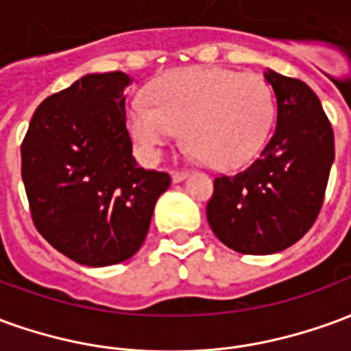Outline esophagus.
I'll return each mask as SVG.
<instances>
[{"instance_id": "34e87169", "label": "esophagus", "mask_w": 351, "mask_h": 351, "mask_svg": "<svg viewBox=\"0 0 351 351\" xmlns=\"http://www.w3.org/2000/svg\"><path fill=\"white\" fill-rule=\"evenodd\" d=\"M186 176H188V171H173V173H171L173 182H182Z\"/></svg>"}]
</instances>
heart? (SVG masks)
Returning a JSON list of instances; mask_svg holds the SVG:
<instances>
[{"label":"heart","mask_w":351,"mask_h":351,"mask_svg":"<svg viewBox=\"0 0 351 351\" xmlns=\"http://www.w3.org/2000/svg\"><path fill=\"white\" fill-rule=\"evenodd\" d=\"M133 101L125 123L141 158L158 161L184 128L193 152L218 169L248 165L263 150L274 122V99L258 73L193 67L169 73Z\"/></svg>","instance_id":"heart-1"}]
</instances>
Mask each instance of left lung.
Here are the masks:
<instances>
[{
    "label": "left lung",
    "instance_id": "8db88e82",
    "mask_svg": "<svg viewBox=\"0 0 351 351\" xmlns=\"http://www.w3.org/2000/svg\"><path fill=\"white\" fill-rule=\"evenodd\" d=\"M276 97V130L258 160L218 176L206 220L228 248L250 256L286 250L308 231L324 205L335 135L308 84L263 73Z\"/></svg>",
    "mask_w": 351,
    "mask_h": 351
}]
</instances>
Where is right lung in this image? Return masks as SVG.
Returning <instances> with one entry per match:
<instances>
[{
    "label": "right lung",
    "instance_id": "right-lung-1",
    "mask_svg": "<svg viewBox=\"0 0 351 351\" xmlns=\"http://www.w3.org/2000/svg\"><path fill=\"white\" fill-rule=\"evenodd\" d=\"M131 79L92 73L50 95L22 141V180L35 228L88 267L130 259L143 246L171 176L138 167L125 128Z\"/></svg>",
    "mask_w": 351,
    "mask_h": 351
}]
</instances>
